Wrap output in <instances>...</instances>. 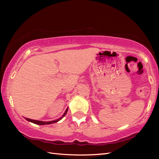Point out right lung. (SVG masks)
Instances as JSON below:
<instances>
[{"instance_id":"add662e5","label":"right lung","mask_w":159,"mask_h":159,"mask_svg":"<svg viewBox=\"0 0 159 159\" xmlns=\"http://www.w3.org/2000/svg\"><path fill=\"white\" fill-rule=\"evenodd\" d=\"M67 110H68V108H67V109L66 110L65 113H63V116L61 117L60 118H59V119H57L56 120H52V121H39V120H31V119H29V118H26L25 117V119L30 121V122H32V123H34L35 124H38V125H46V124H53V123H56L57 122V121H60L62 119V118L66 116L67 112Z\"/></svg>"}]
</instances>
